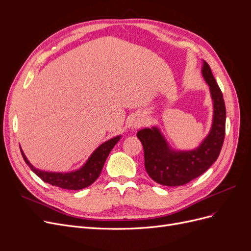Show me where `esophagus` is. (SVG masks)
<instances>
[{
	"instance_id": "34e87169",
	"label": "esophagus",
	"mask_w": 251,
	"mask_h": 251,
	"mask_svg": "<svg viewBox=\"0 0 251 251\" xmlns=\"http://www.w3.org/2000/svg\"><path fill=\"white\" fill-rule=\"evenodd\" d=\"M142 125H143L142 120H140V119H136V120H134V121H133L132 126H133L134 128H137V127H140Z\"/></svg>"
}]
</instances>
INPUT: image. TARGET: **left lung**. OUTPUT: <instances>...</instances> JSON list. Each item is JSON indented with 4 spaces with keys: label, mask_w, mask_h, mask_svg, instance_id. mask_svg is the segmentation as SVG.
<instances>
[{
    "label": "left lung",
    "mask_w": 251,
    "mask_h": 251,
    "mask_svg": "<svg viewBox=\"0 0 251 251\" xmlns=\"http://www.w3.org/2000/svg\"><path fill=\"white\" fill-rule=\"evenodd\" d=\"M202 74L214 100V121L208 136L198 149L186 151H171L157 127L143 128L137 133L144 151L146 171L161 185L180 186L188 183L206 172L221 151L226 120L223 94L206 62L203 64Z\"/></svg>",
    "instance_id": "left-lung-1"
}]
</instances>
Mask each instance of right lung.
Returning <instances> with one entry per match:
<instances>
[{"mask_svg":"<svg viewBox=\"0 0 251 251\" xmlns=\"http://www.w3.org/2000/svg\"><path fill=\"white\" fill-rule=\"evenodd\" d=\"M119 139L120 136H117V137H114L108 141H105L100 147H98L94 151V153L91 155L87 163L83 165L81 169L66 174L49 173L37 170L30 164L22 150L21 153L29 168L31 169V171L35 175H37L44 182H47V183L51 185L58 186L64 189H74V191H78V189H82L91 185L98 177H100L101 170L103 168V164L105 160H107L110 151H112L114 146L119 141Z\"/></svg>","mask_w":251,"mask_h":251,"instance_id":"add662e5","label":"right lung"}]
</instances>
